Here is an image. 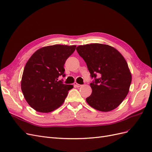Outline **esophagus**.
<instances>
[{"mask_svg": "<svg viewBox=\"0 0 152 152\" xmlns=\"http://www.w3.org/2000/svg\"><path fill=\"white\" fill-rule=\"evenodd\" d=\"M73 86H74V87H80L82 85L79 84H77V82H75V83L73 84Z\"/></svg>", "mask_w": 152, "mask_h": 152, "instance_id": "esophagus-1", "label": "esophagus"}]
</instances>
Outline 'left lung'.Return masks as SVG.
Wrapping results in <instances>:
<instances>
[{
    "label": "left lung",
    "mask_w": 152,
    "mask_h": 152,
    "mask_svg": "<svg viewBox=\"0 0 152 152\" xmlns=\"http://www.w3.org/2000/svg\"><path fill=\"white\" fill-rule=\"evenodd\" d=\"M76 50L94 79L87 103L101 112L116 108L126 98L132 80L126 59L117 49L106 44L79 45Z\"/></svg>",
    "instance_id": "left-lung-1"
}]
</instances>
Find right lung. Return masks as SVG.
<instances>
[{
    "label": "right lung",
    "mask_w": 152,
    "mask_h": 152,
    "mask_svg": "<svg viewBox=\"0 0 152 152\" xmlns=\"http://www.w3.org/2000/svg\"><path fill=\"white\" fill-rule=\"evenodd\" d=\"M76 45H54L35 51L26 63L21 87L31 108L42 113L53 112L65 102L72 85L64 84V65L75 51Z\"/></svg>",
    "instance_id": "obj_1"
}]
</instances>
